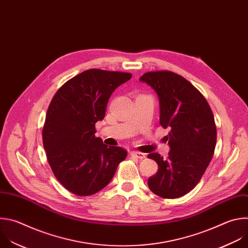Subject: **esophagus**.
I'll return each instance as SVG.
<instances>
[{
    "label": "esophagus",
    "mask_w": 248,
    "mask_h": 248,
    "mask_svg": "<svg viewBox=\"0 0 248 248\" xmlns=\"http://www.w3.org/2000/svg\"><path fill=\"white\" fill-rule=\"evenodd\" d=\"M131 156L132 157H135V158H137V159H143V158H145V155L144 154H142V153H139V152H132L131 153Z\"/></svg>",
    "instance_id": "obj_1"
}]
</instances>
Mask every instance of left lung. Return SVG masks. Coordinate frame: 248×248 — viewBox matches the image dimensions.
<instances>
[{"mask_svg": "<svg viewBox=\"0 0 248 248\" xmlns=\"http://www.w3.org/2000/svg\"><path fill=\"white\" fill-rule=\"evenodd\" d=\"M140 80L156 92L160 125L170 128L165 137L168 157L163 159L156 153L147 155L158 164L147 185L163 199H178L199 184L213 157L217 140L213 112L203 94L175 72L151 71Z\"/></svg>", "mask_w": 248, "mask_h": 248, "instance_id": "1", "label": "left lung"}]
</instances>
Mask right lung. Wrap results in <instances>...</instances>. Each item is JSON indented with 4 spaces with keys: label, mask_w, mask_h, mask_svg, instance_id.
Segmentation results:
<instances>
[{
    "label": "right lung",
    "mask_w": 248,
    "mask_h": 248,
    "mask_svg": "<svg viewBox=\"0 0 248 248\" xmlns=\"http://www.w3.org/2000/svg\"><path fill=\"white\" fill-rule=\"evenodd\" d=\"M131 73L89 69L65 82L48 106L43 127L47 162L70 192L87 196L103 189L113 178L127 152L108 146L94 136L114 90Z\"/></svg>",
    "instance_id": "1"
}]
</instances>
